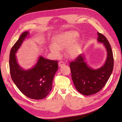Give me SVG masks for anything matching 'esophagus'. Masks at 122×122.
Instances as JSON below:
<instances>
[{"label":"esophagus","mask_w":122,"mask_h":122,"mask_svg":"<svg viewBox=\"0 0 122 122\" xmlns=\"http://www.w3.org/2000/svg\"><path fill=\"white\" fill-rule=\"evenodd\" d=\"M58 64H59V66H64V64H65V63H64L63 61H60V62H59Z\"/></svg>","instance_id":"1"}]
</instances>
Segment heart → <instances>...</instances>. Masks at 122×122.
<instances>
[{"label":"heart","instance_id":"b5f03b06","mask_svg":"<svg viewBox=\"0 0 122 122\" xmlns=\"http://www.w3.org/2000/svg\"><path fill=\"white\" fill-rule=\"evenodd\" d=\"M79 34L74 31H68L56 35L54 38L53 45L50 46V50L55 56H58L60 50L68 48L66 55L70 58H73L79 55L81 50L82 45L79 42H75Z\"/></svg>","mask_w":122,"mask_h":122}]
</instances>
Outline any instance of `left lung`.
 Masks as SVG:
<instances>
[{
    "label": "left lung",
    "instance_id": "8db88e82",
    "mask_svg": "<svg viewBox=\"0 0 122 122\" xmlns=\"http://www.w3.org/2000/svg\"><path fill=\"white\" fill-rule=\"evenodd\" d=\"M98 42L103 43L107 50V59L104 66L93 69L85 62L84 56L80 54L70 63L71 76L77 91L84 95L98 92L105 86L112 73L114 58L112 48L105 36L97 32Z\"/></svg>",
    "mask_w": 122,
    "mask_h": 122
}]
</instances>
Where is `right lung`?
Listing matches in <instances>:
<instances>
[{"mask_svg":"<svg viewBox=\"0 0 122 122\" xmlns=\"http://www.w3.org/2000/svg\"><path fill=\"white\" fill-rule=\"evenodd\" d=\"M29 32L22 33L10 51V73L13 82L25 96L34 100L45 98L52 90L54 75L58 69V61L40 56L35 66L25 70L18 64L15 53Z\"/></svg>","mask_w":122,"mask_h":122,"instance_id":"add662e5","label":"right lung"}]
</instances>
